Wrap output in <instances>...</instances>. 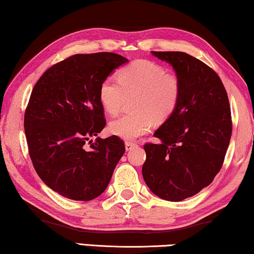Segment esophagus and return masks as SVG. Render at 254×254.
Here are the masks:
<instances>
[{
  "instance_id": "obj_1",
  "label": "esophagus",
  "mask_w": 254,
  "mask_h": 254,
  "mask_svg": "<svg viewBox=\"0 0 254 254\" xmlns=\"http://www.w3.org/2000/svg\"><path fill=\"white\" fill-rule=\"evenodd\" d=\"M134 147H136V144L134 142H130V141H127V142H126L127 151H128V150H132Z\"/></svg>"
}]
</instances>
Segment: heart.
<instances>
[{
  "label": "heart",
  "mask_w": 254,
  "mask_h": 254,
  "mask_svg": "<svg viewBox=\"0 0 254 254\" xmlns=\"http://www.w3.org/2000/svg\"><path fill=\"white\" fill-rule=\"evenodd\" d=\"M182 83L178 75L150 60H135L119 71V79L109 77L100 86V102L110 115H117L128 98L136 97L133 110L112 121L109 130L124 140H134L148 133L153 121H167L177 109Z\"/></svg>",
  "instance_id": "1"
}]
</instances>
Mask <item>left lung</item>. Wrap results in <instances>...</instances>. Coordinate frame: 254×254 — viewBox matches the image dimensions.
<instances>
[{
	"label": "left lung",
	"mask_w": 254,
	"mask_h": 254,
	"mask_svg": "<svg viewBox=\"0 0 254 254\" xmlns=\"http://www.w3.org/2000/svg\"><path fill=\"white\" fill-rule=\"evenodd\" d=\"M169 63L182 83L174 114L145 143L143 179L154 195L180 201L199 192L221 170L232 135L231 107L216 72L182 51H152Z\"/></svg>",
	"instance_id": "8db88e82"
}]
</instances>
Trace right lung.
I'll use <instances>...</instances> for the list:
<instances>
[{"label": "right lung", "instance_id": "add662e5", "mask_svg": "<svg viewBox=\"0 0 254 254\" xmlns=\"http://www.w3.org/2000/svg\"><path fill=\"white\" fill-rule=\"evenodd\" d=\"M127 62L113 53L77 54L47 69L32 89L24 113L29 156L42 182L66 198L100 196L126 151L117 135L89 137L106 126L102 81Z\"/></svg>", "mask_w": 254, "mask_h": 254}]
</instances>
